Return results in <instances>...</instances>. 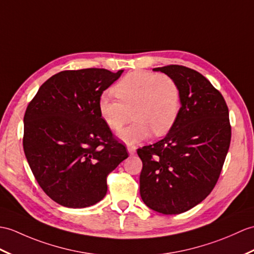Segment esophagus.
I'll list each match as a JSON object with an SVG mask.
<instances>
[{
  "label": "esophagus",
  "mask_w": 254,
  "mask_h": 254,
  "mask_svg": "<svg viewBox=\"0 0 254 254\" xmlns=\"http://www.w3.org/2000/svg\"><path fill=\"white\" fill-rule=\"evenodd\" d=\"M127 151L129 155H134L135 151H136V148L134 146H127Z\"/></svg>",
  "instance_id": "esophagus-1"
}]
</instances>
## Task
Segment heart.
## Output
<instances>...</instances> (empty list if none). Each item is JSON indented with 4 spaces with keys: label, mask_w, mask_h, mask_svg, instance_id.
I'll return each mask as SVG.
<instances>
[{
    "label": "heart",
    "mask_w": 254,
    "mask_h": 254,
    "mask_svg": "<svg viewBox=\"0 0 254 254\" xmlns=\"http://www.w3.org/2000/svg\"><path fill=\"white\" fill-rule=\"evenodd\" d=\"M113 92L118 99L100 95L98 113L114 132L121 131L131 113L133 122L120 134L127 144L139 143L151 132L156 136L168 133L179 117L181 90L169 74L134 70L117 82Z\"/></svg>",
    "instance_id": "1"
}]
</instances>
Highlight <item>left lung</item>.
I'll use <instances>...</instances> for the list:
<instances>
[{"mask_svg":"<svg viewBox=\"0 0 254 254\" xmlns=\"http://www.w3.org/2000/svg\"><path fill=\"white\" fill-rule=\"evenodd\" d=\"M179 83L181 109L167 136L137 149L140 197L162 214H180L209 196L231 144L228 107L198 71L180 64L155 68Z\"/></svg>","mask_w":254,"mask_h":254,"instance_id":"8db88e82","label":"left lung"}]
</instances>
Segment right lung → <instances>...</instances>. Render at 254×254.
Here are the masks:
<instances>
[{
	"label": "right lung",
	"mask_w": 254,
	"mask_h": 254,
	"mask_svg": "<svg viewBox=\"0 0 254 254\" xmlns=\"http://www.w3.org/2000/svg\"><path fill=\"white\" fill-rule=\"evenodd\" d=\"M123 70H64L40 86L23 117L22 145L43 191L67 208H86L107 192V178L128 157L98 113L103 92Z\"/></svg>",
	"instance_id": "1"
}]
</instances>
